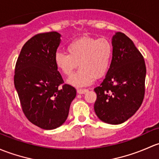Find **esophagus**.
<instances>
[{
    "mask_svg": "<svg viewBox=\"0 0 159 159\" xmlns=\"http://www.w3.org/2000/svg\"><path fill=\"white\" fill-rule=\"evenodd\" d=\"M76 91H77L78 94H84V93H87V92L89 90H88V89H78Z\"/></svg>",
    "mask_w": 159,
    "mask_h": 159,
    "instance_id": "34e87169",
    "label": "esophagus"
}]
</instances>
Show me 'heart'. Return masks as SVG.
Returning a JSON list of instances; mask_svg holds the SVG:
<instances>
[{"mask_svg":"<svg viewBox=\"0 0 159 159\" xmlns=\"http://www.w3.org/2000/svg\"><path fill=\"white\" fill-rule=\"evenodd\" d=\"M66 52L55 53L56 66L65 76H70L80 65V69L68 83L83 87L91 85L96 76L101 77L107 72L112 60V46L106 38L83 37L69 43Z\"/></svg>","mask_w":159,"mask_h":159,"instance_id":"b5f03b06","label":"heart"}]
</instances>
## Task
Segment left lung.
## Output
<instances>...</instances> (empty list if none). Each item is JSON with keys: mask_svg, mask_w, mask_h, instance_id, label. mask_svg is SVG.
Instances as JSON below:
<instances>
[{"mask_svg": "<svg viewBox=\"0 0 159 159\" xmlns=\"http://www.w3.org/2000/svg\"><path fill=\"white\" fill-rule=\"evenodd\" d=\"M112 45L110 66L100 86L94 89V110L101 121L118 125L132 117L142 103L146 67L142 55L123 33H116Z\"/></svg>", "mask_w": 159, "mask_h": 159, "instance_id": "1", "label": "left lung"}]
</instances>
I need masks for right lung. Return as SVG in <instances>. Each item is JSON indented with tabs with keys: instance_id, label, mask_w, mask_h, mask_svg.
I'll list each match as a JSON object with an SVG mask.
<instances>
[{
	"instance_id": "right-lung-1",
	"label": "right lung",
	"mask_w": 159,
	"mask_h": 159,
	"mask_svg": "<svg viewBox=\"0 0 159 159\" xmlns=\"http://www.w3.org/2000/svg\"><path fill=\"white\" fill-rule=\"evenodd\" d=\"M59 33L39 34L27 40L17 58L14 86L22 110L30 122L51 130L63 125L76 89L64 84L55 65L54 55L60 45Z\"/></svg>"
}]
</instances>
